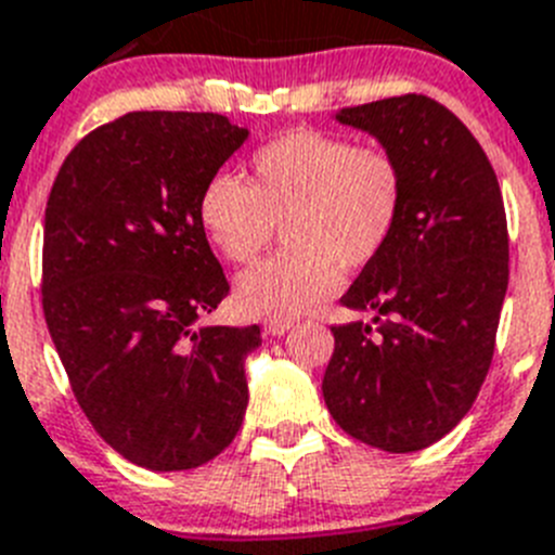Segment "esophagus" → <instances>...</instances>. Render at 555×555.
Instances as JSON below:
<instances>
[{
  "label": "esophagus",
  "instance_id": "1",
  "mask_svg": "<svg viewBox=\"0 0 555 555\" xmlns=\"http://www.w3.org/2000/svg\"><path fill=\"white\" fill-rule=\"evenodd\" d=\"M291 330H293V321H282V318H268V321H264V335L282 337L284 332H291Z\"/></svg>",
  "mask_w": 555,
  "mask_h": 555
}]
</instances>
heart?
<instances>
[{
    "label": "heart",
    "mask_w": 555,
    "mask_h": 555,
    "mask_svg": "<svg viewBox=\"0 0 555 555\" xmlns=\"http://www.w3.org/2000/svg\"><path fill=\"white\" fill-rule=\"evenodd\" d=\"M402 197V172L388 153L332 133L291 131L254 156L250 186L229 172L209 178L197 220L237 264L254 262L284 223L291 248L240 273L234 296L248 315L287 321L330 301L344 271H363L383 254Z\"/></svg>",
    "instance_id": "b5f03b06"
}]
</instances>
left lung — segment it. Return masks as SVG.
<instances>
[{
    "instance_id": "obj_1",
    "label": "left lung",
    "mask_w": 555,
    "mask_h": 555,
    "mask_svg": "<svg viewBox=\"0 0 555 555\" xmlns=\"http://www.w3.org/2000/svg\"><path fill=\"white\" fill-rule=\"evenodd\" d=\"M402 172L391 243L340 305L371 324L332 326L324 402L351 438L385 452L436 444L469 413L494 354L508 287L498 176L461 119L424 94L340 108Z\"/></svg>"
}]
</instances>
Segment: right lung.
<instances>
[{"mask_svg": "<svg viewBox=\"0 0 555 555\" xmlns=\"http://www.w3.org/2000/svg\"><path fill=\"white\" fill-rule=\"evenodd\" d=\"M248 128L133 111L75 144L44 215V318L77 404L105 444L153 472L234 441L259 326L204 318L229 296L197 220L206 181Z\"/></svg>", "mask_w": 555, "mask_h": 555, "instance_id": "obj_1", "label": "right lung"}]
</instances>
